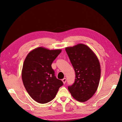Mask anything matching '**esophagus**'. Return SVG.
Listing matches in <instances>:
<instances>
[{
	"label": "esophagus",
	"instance_id": "obj_1",
	"mask_svg": "<svg viewBox=\"0 0 122 122\" xmlns=\"http://www.w3.org/2000/svg\"><path fill=\"white\" fill-rule=\"evenodd\" d=\"M62 82H63L64 84H65L66 81V78H63L62 80Z\"/></svg>",
	"mask_w": 122,
	"mask_h": 122
}]
</instances>
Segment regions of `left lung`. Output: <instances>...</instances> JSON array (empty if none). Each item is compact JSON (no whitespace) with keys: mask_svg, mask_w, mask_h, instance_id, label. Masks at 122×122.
I'll list each match as a JSON object with an SVG mask.
<instances>
[{"mask_svg":"<svg viewBox=\"0 0 122 122\" xmlns=\"http://www.w3.org/2000/svg\"><path fill=\"white\" fill-rule=\"evenodd\" d=\"M66 50L76 73L74 83L68 86L72 97L80 102L89 100L97 91L101 76L99 61L89 47L78 44Z\"/></svg>","mask_w":122,"mask_h":122,"instance_id":"obj_1","label":"left lung"}]
</instances>
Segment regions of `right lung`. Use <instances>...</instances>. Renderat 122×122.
Wrapping results in <instances>:
<instances>
[{
	"instance_id": "1",
	"label": "right lung",
	"mask_w": 122,
	"mask_h": 122,
	"mask_svg": "<svg viewBox=\"0 0 122 122\" xmlns=\"http://www.w3.org/2000/svg\"><path fill=\"white\" fill-rule=\"evenodd\" d=\"M61 50L36 48L28 54L23 64L22 79L25 90L33 100L45 104L55 97L63 83L55 76L51 64Z\"/></svg>"
}]
</instances>
